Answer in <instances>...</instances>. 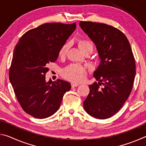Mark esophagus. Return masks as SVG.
<instances>
[{"label":"esophagus","instance_id":"1","mask_svg":"<svg viewBox=\"0 0 146 146\" xmlns=\"http://www.w3.org/2000/svg\"><path fill=\"white\" fill-rule=\"evenodd\" d=\"M79 84H76V83H71V88H75V87H77L78 86Z\"/></svg>","mask_w":146,"mask_h":146}]
</instances>
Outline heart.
<instances>
[{
    "label": "heart",
    "mask_w": 146,
    "mask_h": 146,
    "mask_svg": "<svg viewBox=\"0 0 146 146\" xmlns=\"http://www.w3.org/2000/svg\"><path fill=\"white\" fill-rule=\"evenodd\" d=\"M78 44L80 49L84 53H86L89 51L93 52L94 45L90 40L81 39L78 42ZM69 49H70V44L66 43L61 47L58 52V55L61 58H64L67 55ZM62 75L63 77L71 82H80L85 79L87 76V70L83 66L78 64H73L68 66L62 71Z\"/></svg>",
    "instance_id": "b5f03b06"
}]
</instances>
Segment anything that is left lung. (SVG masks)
<instances>
[{"mask_svg": "<svg viewBox=\"0 0 146 146\" xmlns=\"http://www.w3.org/2000/svg\"><path fill=\"white\" fill-rule=\"evenodd\" d=\"M79 26L95 43L101 60L93 74L98 82L89 86L84 108L93 117L106 119L122 108L131 92L136 74L134 56L128 39L117 28L89 21H80Z\"/></svg>", "mask_w": 146, "mask_h": 146, "instance_id": "left-lung-1", "label": "left lung"}]
</instances>
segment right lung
Wrapping results in <instances>:
<instances>
[{"instance_id":"1","label":"right lung","mask_w":146,"mask_h":146,"mask_svg":"<svg viewBox=\"0 0 146 146\" xmlns=\"http://www.w3.org/2000/svg\"><path fill=\"white\" fill-rule=\"evenodd\" d=\"M76 29V23H46L24 33L14 49L9 78L20 105L36 118L53 115L71 89L67 81H46L49 62Z\"/></svg>"}]
</instances>
